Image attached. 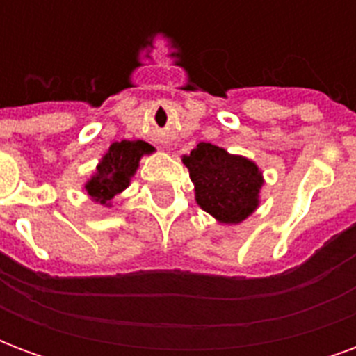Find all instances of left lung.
Masks as SVG:
<instances>
[{
  "instance_id": "8db88e82",
  "label": "left lung",
  "mask_w": 356,
  "mask_h": 356,
  "mask_svg": "<svg viewBox=\"0 0 356 356\" xmlns=\"http://www.w3.org/2000/svg\"><path fill=\"white\" fill-rule=\"evenodd\" d=\"M194 183L196 204L219 223L238 225L259 208L263 173L250 158L229 154L211 143H198L183 156Z\"/></svg>"
}]
</instances>
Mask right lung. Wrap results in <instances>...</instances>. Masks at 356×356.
I'll return each instance as SVG.
<instances>
[{
  "instance_id": "add662e5",
  "label": "right lung",
  "mask_w": 356,
  "mask_h": 356,
  "mask_svg": "<svg viewBox=\"0 0 356 356\" xmlns=\"http://www.w3.org/2000/svg\"><path fill=\"white\" fill-rule=\"evenodd\" d=\"M156 148L145 140H120L112 143L106 154L102 156L97 170L86 183L89 198L101 206L110 208L112 198L124 193L131 183V177L139 168L140 158L152 154Z\"/></svg>"
}]
</instances>
